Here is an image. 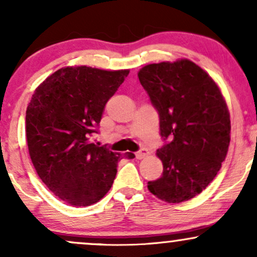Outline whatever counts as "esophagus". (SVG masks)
<instances>
[{"label":"esophagus","instance_id":"34e87169","mask_svg":"<svg viewBox=\"0 0 257 257\" xmlns=\"http://www.w3.org/2000/svg\"><path fill=\"white\" fill-rule=\"evenodd\" d=\"M147 154H148V151L146 150V148H141L140 151H138V152L135 153V156H137L138 159H144Z\"/></svg>","mask_w":257,"mask_h":257}]
</instances>
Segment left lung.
Segmentation results:
<instances>
[{
    "label": "left lung",
    "mask_w": 257,
    "mask_h": 257,
    "mask_svg": "<svg viewBox=\"0 0 257 257\" xmlns=\"http://www.w3.org/2000/svg\"><path fill=\"white\" fill-rule=\"evenodd\" d=\"M158 111L160 135L169 140L157 151L163 175L148 190L169 203L188 201L214 179L230 145V113L220 89L189 60L145 66L138 74Z\"/></svg>",
    "instance_id": "8db88e82"
}]
</instances>
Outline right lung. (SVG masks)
Listing matches in <instances>:
<instances>
[{"label":"right lung","mask_w":257,"mask_h":257,"mask_svg":"<svg viewBox=\"0 0 257 257\" xmlns=\"http://www.w3.org/2000/svg\"><path fill=\"white\" fill-rule=\"evenodd\" d=\"M129 70L61 68L37 87L26 111L31 160L43 183L62 201L91 206L110 190L122 158L91 141L107 100Z\"/></svg>","instance_id":"add662e5"}]
</instances>
